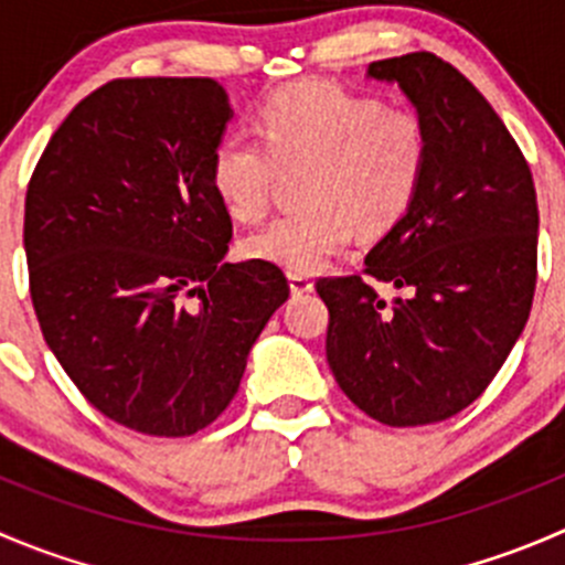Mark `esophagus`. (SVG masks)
Segmentation results:
<instances>
[{
	"mask_svg": "<svg viewBox=\"0 0 565 565\" xmlns=\"http://www.w3.org/2000/svg\"><path fill=\"white\" fill-rule=\"evenodd\" d=\"M289 289H292V295H306L315 289V281L303 273H289Z\"/></svg>",
	"mask_w": 565,
	"mask_h": 565,
	"instance_id": "1",
	"label": "esophagus"
}]
</instances>
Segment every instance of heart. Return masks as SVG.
Segmentation results:
<instances>
[{
    "mask_svg": "<svg viewBox=\"0 0 565 565\" xmlns=\"http://www.w3.org/2000/svg\"><path fill=\"white\" fill-rule=\"evenodd\" d=\"M213 152L210 182L226 213L254 224L267 213L281 169L303 167L298 199L246 241L250 259L311 273L350 243L352 226L374 237L413 207L426 172V130L413 111L335 82L278 89L256 117Z\"/></svg>",
    "mask_w": 565,
    "mask_h": 565,
    "instance_id": "heart-1",
    "label": "heart"
}]
</instances>
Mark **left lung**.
<instances>
[{
  "instance_id": "1",
  "label": "left lung",
  "mask_w": 565,
  "mask_h": 565,
  "mask_svg": "<svg viewBox=\"0 0 565 565\" xmlns=\"http://www.w3.org/2000/svg\"><path fill=\"white\" fill-rule=\"evenodd\" d=\"M426 130L413 207L369 250L363 276L317 278L339 388L385 426H426L476 402L530 317L539 204L520 145L489 100L429 51L380 60ZM374 280L403 289L379 298Z\"/></svg>"
}]
</instances>
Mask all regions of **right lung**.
<instances>
[{
	"label": "right lung",
	"instance_id": "obj_1",
	"mask_svg": "<svg viewBox=\"0 0 565 565\" xmlns=\"http://www.w3.org/2000/svg\"><path fill=\"white\" fill-rule=\"evenodd\" d=\"M232 117L215 78H114L54 130L24 204L45 344L93 407L152 437L213 424L289 298L262 259L224 262L210 182Z\"/></svg>",
	"mask_w": 565,
	"mask_h": 565
}]
</instances>
